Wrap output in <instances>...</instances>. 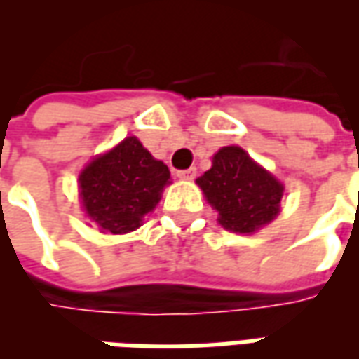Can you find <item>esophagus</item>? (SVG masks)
<instances>
[{"mask_svg":"<svg viewBox=\"0 0 359 359\" xmlns=\"http://www.w3.org/2000/svg\"><path fill=\"white\" fill-rule=\"evenodd\" d=\"M177 177H179L180 180H192L196 177V169L194 167H190L187 171H179L177 172Z\"/></svg>","mask_w":359,"mask_h":359,"instance_id":"obj_1","label":"esophagus"}]
</instances>
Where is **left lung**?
Wrapping results in <instances>:
<instances>
[{
	"mask_svg": "<svg viewBox=\"0 0 359 359\" xmlns=\"http://www.w3.org/2000/svg\"><path fill=\"white\" fill-rule=\"evenodd\" d=\"M196 182L219 211V223L238 234L256 233L277 217L285 192V187L238 146L219 149L210 171Z\"/></svg>",
	"mask_w": 359,
	"mask_h": 359,
	"instance_id": "left-lung-1",
	"label": "left lung"
}]
</instances>
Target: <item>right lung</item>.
<instances>
[{"label":"right lung","instance_id":"obj_1","mask_svg":"<svg viewBox=\"0 0 359 359\" xmlns=\"http://www.w3.org/2000/svg\"><path fill=\"white\" fill-rule=\"evenodd\" d=\"M171 172L136 136L92 159L79 177L82 208L100 233L125 234L156 210Z\"/></svg>","mask_w":359,"mask_h":359}]
</instances>
